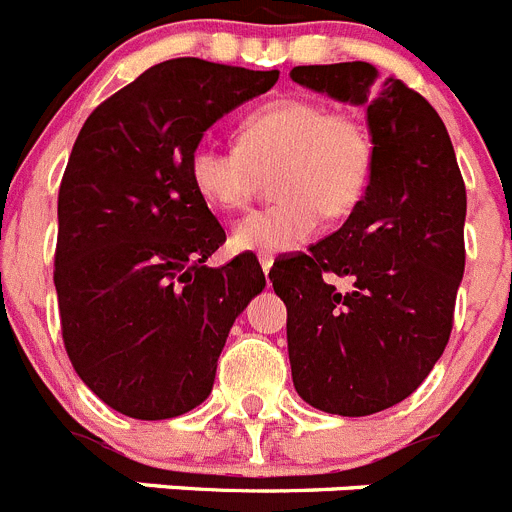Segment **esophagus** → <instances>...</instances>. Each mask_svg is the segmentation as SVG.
<instances>
[{
	"instance_id": "esophagus-1",
	"label": "esophagus",
	"mask_w": 512,
	"mask_h": 512,
	"mask_svg": "<svg viewBox=\"0 0 512 512\" xmlns=\"http://www.w3.org/2000/svg\"><path fill=\"white\" fill-rule=\"evenodd\" d=\"M259 261H261V269H264V274H269L271 264H274V256H271V253H259Z\"/></svg>"
}]
</instances>
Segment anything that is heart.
<instances>
[{
	"instance_id": "1",
	"label": "heart",
	"mask_w": 512,
	"mask_h": 512,
	"mask_svg": "<svg viewBox=\"0 0 512 512\" xmlns=\"http://www.w3.org/2000/svg\"><path fill=\"white\" fill-rule=\"evenodd\" d=\"M271 170L277 202L233 225L230 241L238 251H292L325 215L354 210L372 182V133L351 112H333L318 99L287 97L253 110L238 128V146L200 140L189 153V179L217 210H243Z\"/></svg>"
}]
</instances>
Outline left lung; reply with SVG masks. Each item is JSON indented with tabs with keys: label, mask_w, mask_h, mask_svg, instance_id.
<instances>
[{
	"label": "left lung",
	"mask_w": 512,
	"mask_h": 512,
	"mask_svg": "<svg viewBox=\"0 0 512 512\" xmlns=\"http://www.w3.org/2000/svg\"><path fill=\"white\" fill-rule=\"evenodd\" d=\"M289 76L364 104L374 140L372 182L346 223L269 271L287 305L297 395L359 418L413 395L449 343L467 259V189L446 125L405 81H379L364 61L297 66ZM336 276L352 287L338 290Z\"/></svg>",
	"instance_id": "8db88e82"
}]
</instances>
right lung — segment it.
<instances>
[{
	"label": "right lung",
	"instance_id": "right-lung-1",
	"mask_svg": "<svg viewBox=\"0 0 512 512\" xmlns=\"http://www.w3.org/2000/svg\"><path fill=\"white\" fill-rule=\"evenodd\" d=\"M279 71L174 58L151 66L87 117L58 189L53 284L76 374L138 420L207 400L230 325L266 287L225 243L189 179V153L217 117L269 92Z\"/></svg>",
	"mask_w": 512,
	"mask_h": 512
}]
</instances>
